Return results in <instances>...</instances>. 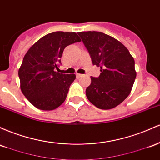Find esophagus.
<instances>
[{
	"mask_svg": "<svg viewBox=\"0 0 160 160\" xmlns=\"http://www.w3.org/2000/svg\"><path fill=\"white\" fill-rule=\"evenodd\" d=\"M75 75H76V78H78L82 76V74H79V73H76V74H75Z\"/></svg>",
	"mask_w": 160,
	"mask_h": 160,
	"instance_id": "34e87169",
	"label": "esophagus"
}]
</instances>
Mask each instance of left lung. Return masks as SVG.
<instances>
[{"mask_svg": "<svg viewBox=\"0 0 160 160\" xmlns=\"http://www.w3.org/2000/svg\"><path fill=\"white\" fill-rule=\"evenodd\" d=\"M88 51L93 65L100 68L98 78L91 77L86 96L101 109L119 105L132 91L136 71L134 60L120 41L100 32H78Z\"/></svg>", "mask_w": 160, "mask_h": 160, "instance_id": "obj_1", "label": "left lung"}]
</instances>
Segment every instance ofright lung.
Returning <instances> with one entry per match:
<instances>
[{"mask_svg": "<svg viewBox=\"0 0 160 160\" xmlns=\"http://www.w3.org/2000/svg\"><path fill=\"white\" fill-rule=\"evenodd\" d=\"M81 41L75 32H55L44 35L29 48L19 69L20 88L34 107L53 110L65 101L75 74L55 72L66 46Z\"/></svg>", "mask_w": 160, "mask_h": 160, "instance_id": "1", "label": "right lung"}]
</instances>
